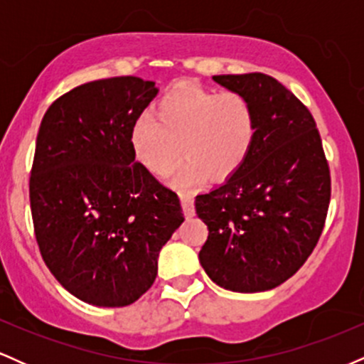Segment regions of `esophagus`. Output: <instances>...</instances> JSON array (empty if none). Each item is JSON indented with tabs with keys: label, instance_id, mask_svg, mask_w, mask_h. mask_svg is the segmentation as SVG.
<instances>
[{
	"label": "esophagus",
	"instance_id": "esophagus-1",
	"mask_svg": "<svg viewBox=\"0 0 364 364\" xmlns=\"http://www.w3.org/2000/svg\"><path fill=\"white\" fill-rule=\"evenodd\" d=\"M179 200H181V207L183 212H185L186 217H193L195 215V205H193V196L190 193H179Z\"/></svg>",
	"mask_w": 364,
	"mask_h": 364
}]
</instances>
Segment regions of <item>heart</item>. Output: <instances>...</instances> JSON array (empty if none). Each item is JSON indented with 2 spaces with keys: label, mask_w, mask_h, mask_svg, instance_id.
Masks as SVG:
<instances>
[{
  "label": "heart",
  "mask_w": 364,
  "mask_h": 364,
  "mask_svg": "<svg viewBox=\"0 0 364 364\" xmlns=\"http://www.w3.org/2000/svg\"><path fill=\"white\" fill-rule=\"evenodd\" d=\"M257 116L241 92H219L193 82H179L166 90L154 116L136 119L129 132L133 156L154 174H164L181 162L173 183L191 186L208 176L231 178L252 154Z\"/></svg>",
  "instance_id": "b5f03b06"
}]
</instances>
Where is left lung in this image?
I'll use <instances>...</instances> for the list:
<instances>
[{
    "label": "left lung",
    "instance_id": "8db88e82",
    "mask_svg": "<svg viewBox=\"0 0 364 364\" xmlns=\"http://www.w3.org/2000/svg\"><path fill=\"white\" fill-rule=\"evenodd\" d=\"M257 116L248 159L224 185L195 200L208 237L198 258L217 286L260 292L281 286L308 260L330 203V171L308 107L265 73L215 75Z\"/></svg>",
    "mask_w": 364,
    "mask_h": 364
}]
</instances>
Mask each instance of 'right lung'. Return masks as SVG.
<instances>
[{"mask_svg":"<svg viewBox=\"0 0 364 364\" xmlns=\"http://www.w3.org/2000/svg\"><path fill=\"white\" fill-rule=\"evenodd\" d=\"M157 92L139 77L83 83L41 123L28 181L37 245L56 281L94 306H127L147 292L159 252L185 220L178 195L129 147Z\"/></svg>","mask_w":364,"mask_h":364,"instance_id":"right-lung-1","label":"right lung"}]
</instances>
